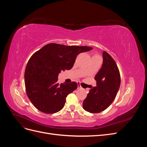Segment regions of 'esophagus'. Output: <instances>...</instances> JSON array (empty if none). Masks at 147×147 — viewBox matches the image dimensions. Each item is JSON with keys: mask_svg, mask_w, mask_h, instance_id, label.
<instances>
[{"mask_svg": "<svg viewBox=\"0 0 147 147\" xmlns=\"http://www.w3.org/2000/svg\"><path fill=\"white\" fill-rule=\"evenodd\" d=\"M78 88H80V89H82V88L81 84H80V83H78Z\"/></svg>", "mask_w": 147, "mask_h": 147, "instance_id": "1", "label": "esophagus"}]
</instances>
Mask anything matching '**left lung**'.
Here are the masks:
<instances>
[{"label":"left lung","mask_w":147,"mask_h":147,"mask_svg":"<svg viewBox=\"0 0 147 147\" xmlns=\"http://www.w3.org/2000/svg\"><path fill=\"white\" fill-rule=\"evenodd\" d=\"M103 64L94 79L96 86L91 88L83 102L84 110L92 113H100L112 103L119 90L121 83L118 66L109 53H102Z\"/></svg>","instance_id":"8db88e82"}]
</instances>
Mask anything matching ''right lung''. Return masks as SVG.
Masks as SVG:
<instances>
[{
    "instance_id": "obj_1",
    "label": "right lung",
    "mask_w": 147,
    "mask_h": 147,
    "mask_svg": "<svg viewBox=\"0 0 147 147\" xmlns=\"http://www.w3.org/2000/svg\"><path fill=\"white\" fill-rule=\"evenodd\" d=\"M90 47L65 46L49 43L31 56L26 65L24 78L26 93L37 109L54 113L64 107L65 98L76 90L78 84L57 83L61 70L72 68L80 53L89 51Z\"/></svg>"
}]
</instances>
